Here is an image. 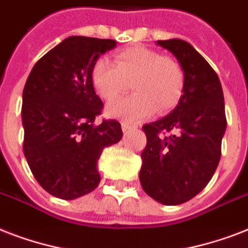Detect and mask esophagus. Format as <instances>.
I'll return each instance as SVG.
<instances>
[{
	"mask_svg": "<svg viewBox=\"0 0 248 248\" xmlns=\"http://www.w3.org/2000/svg\"><path fill=\"white\" fill-rule=\"evenodd\" d=\"M135 128H136L135 124H128V122H126V121L122 122V130H124V132H128V131H131V130H135Z\"/></svg>",
	"mask_w": 248,
	"mask_h": 248,
	"instance_id": "obj_1",
	"label": "esophagus"
}]
</instances>
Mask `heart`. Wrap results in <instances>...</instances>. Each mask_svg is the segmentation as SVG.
<instances>
[{
  "mask_svg": "<svg viewBox=\"0 0 248 248\" xmlns=\"http://www.w3.org/2000/svg\"><path fill=\"white\" fill-rule=\"evenodd\" d=\"M93 85L105 101L114 100L131 86L134 93L110 103L109 117L136 122L157 110L163 113L177 104L184 87V72L171 56L145 46H132L114 56L113 64L105 58L95 62Z\"/></svg>",
  "mask_w": 248,
  "mask_h": 248,
  "instance_id": "b5f03b06",
  "label": "heart"
}]
</instances>
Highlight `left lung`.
<instances>
[{
    "mask_svg": "<svg viewBox=\"0 0 248 248\" xmlns=\"http://www.w3.org/2000/svg\"><path fill=\"white\" fill-rule=\"evenodd\" d=\"M175 55L184 72L183 95L173 110L144 124L147 147L141 153L144 192L167 206L192 200L211 180L221 155L227 128L220 79L186 41H157Z\"/></svg>",
    "mask_w": 248,
    "mask_h": 248,
    "instance_id": "8db88e82",
    "label": "left lung"
}]
</instances>
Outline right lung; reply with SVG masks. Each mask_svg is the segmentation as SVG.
Here are the masks:
<instances>
[{
    "mask_svg": "<svg viewBox=\"0 0 248 248\" xmlns=\"http://www.w3.org/2000/svg\"><path fill=\"white\" fill-rule=\"evenodd\" d=\"M114 40L72 36L45 54L23 90V151L42 188L62 200H76L100 183L97 161L103 149L122 138L121 124L95 118L103 101L91 71Z\"/></svg>",
    "mask_w": 248,
    "mask_h": 248,
    "instance_id": "1",
    "label": "right lung"
}]
</instances>
